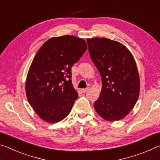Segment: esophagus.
<instances>
[{
    "mask_svg": "<svg viewBox=\"0 0 160 160\" xmlns=\"http://www.w3.org/2000/svg\"><path fill=\"white\" fill-rule=\"evenodd\" d=\"M89 90L88 88H86V89H82V90H81V92H82V93H85L87 91H88Z\"/></svg>",
    "mask_w": 160,
    "mask_h": 160,
    "instance_id": "34e87169",
    "label": "esophagus"
}]
</instances>
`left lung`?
Here are the masks:
<instances>
[{
	"label": "left lung",
	"mask_w": 160,
	"mask_h": 160,
	"mask_svg": "<svg viewBox=\"0 0 160 160\" xmlns=\"http://www.w3.org/2000/svg\"><path fill=\"white\" fill-rule=\"evenodd\" d=\"M89 53L102 77V90L94 103L104 120L118 121L128 114L140 93V78L135 59L120 42L107 38L88 39Z\"/></svg>",
	"instance_id": "obj_1"
}]
</instances>
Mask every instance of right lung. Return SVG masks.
<instances>
[{"mask_svg": "<svg viewBox=\"0 0 160 160\" xmlns=\"http://www.w3.org/2000/svg\"><path fill=\"white\" fill-rule=\"evenodd\" d=\"M88 48L72 35L52 37L35 55L27 75L26 95L37 114L47 123L69 114L78 94L72 85L71 68Z\"/></svg>", "mask_w": 160, "mask_h": 160, "instance_id": "obj_1", "label": "right lung"}]
</instances>
